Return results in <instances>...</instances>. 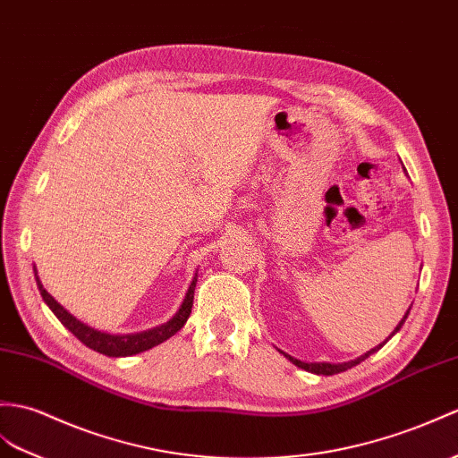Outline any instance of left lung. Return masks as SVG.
Masks as SVG:
<instances>
[{"label": "left lung", "instance_id": "left-lung-1", "mask_svg": "<svg viewBox=\"0 0 458 458\" xmlns=\"http://www.w3.org/2000/svg\"><path fill=\"white\" fill-rule=\"evenodd\" d=\"M408 314H410V308H408V312H406V316H403L402 318V320H400V324L396 326V329H394V332H392L390 334V337L392 335H394L396 332H398V329L403 326V322H406V318H408ZM388 337V339H390ZM388 339H386V342H388ZM385 342V344H386ZM385 344H380L378 347H375V349H370V351H367V353L365 355H360V357H357L355 360H347V363H339V365H332V363H304V360H299V359H294V357H291V355H286V353H283L284 357H289V360H293V363L296 365V367H301V369H304V370H310V373H316V375H326V377H329V375H337V373H344V370H347V369H351V367H355V365H359L360 363V360H365L369 355H373L375 353V351H378L382 345H385Z\"/></svg>", "mask_w": 458, "mask_h": 458}]
</instances>
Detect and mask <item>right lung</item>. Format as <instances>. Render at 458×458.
<instances>
[{"instance_id": "obj_1", "label": "right lung", "mask_w": 458, "mask_h": 458, "mask_svg": "<svg viewBox=\"0 0 458 458\" xmlns=\"http://www.w3.org/2000/svg\"><path fill=\"white\" fill-rule=\"evenodd\" d=\"M37 277V273H35ZM195 283L197 279H193V283L189 284V291L183 299V304H181L179 312L164 326H157L154 329H148V332L142 334H129V335H111V334H103L98 332V329H93L89 326L81 324L80 320H76L70 312L64 310V308L52 299V296L45 291V286L40 284L38 277H37V284H38V291L42 294V299L50 306V310L56 314L58 320L66 326L70 332L76 335L83 345H88L89 349L98 351V353L103 355H109V357H126V355H136V353H142L146 349H152L154 345H159L165 339L172 337L174 334H177L181 327L185 326L187 318L191 314V308H193V294H195Z\"/></svg>"}]
</instances>
